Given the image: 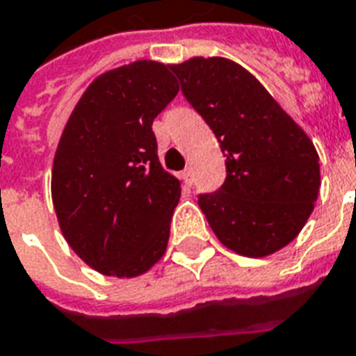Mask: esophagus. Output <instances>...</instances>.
<instances>
[{
	"label": "esophagus",
	"instance_id": "obj_1",
	"mask_svg": "<svg viewBox=\"0 0 356 356\" xmlns=\"http://www.w3.org/2000/svg\"><path fill=\"white\" fill-rule=\"evenodd\" d=\"M181 176H184V181H186L187 186H191V184H193V172H191V169L184 170V172H181Z\"/></svg>",
	"mask_w": 356,
	"mask_h": 356
}]
</instances>
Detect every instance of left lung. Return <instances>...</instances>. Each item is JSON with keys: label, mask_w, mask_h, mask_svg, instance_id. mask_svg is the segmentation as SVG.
Listing matches in <instances>:
<instances>
[{"label": "left lung", "mask_w": 356, "mask_h": 356, "mask_svg": "<svg viewBox=\"0 0 356 356\" xmlns=\"http://www.w3.org/2000/svg\"><path fill=\"white\" fill-rule=\"evenodd\" d=\"M170 70L227 156L225 184L198 197L217 239L249 258L291 243L307 225L321 186L310 137L234 60L191 57Z\"/></svg>", "instance_id": "8db88e82"}]
</instances>
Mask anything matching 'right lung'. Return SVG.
Instances as JSON below:
<instances>
[{"instance_id":"add662e5","label":"right lung","mask_w":356,"mask_h":356,"mask_svg":"<svg viewBox=\"0 0 356 356\" xmlns=\"http://www.w3.org/2000/svg\"><path fill=\"white\" fill-rule=\"evenodd\" d=\"M176 95L169 65L135 60L100 74L63 129L55 216L66 243L102 275L139 277L167 250L181 187L159 163L152 122Z\"/></svg>"}]
</instances>
